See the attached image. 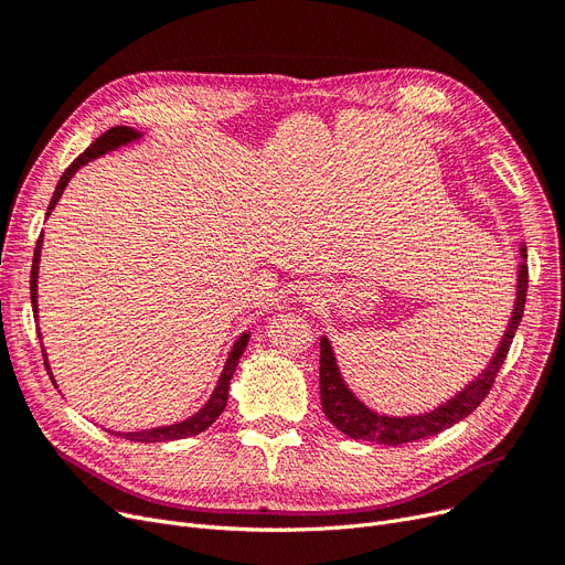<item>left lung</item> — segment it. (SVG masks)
Returning a JSON list of instances; mask_svg holds the SVG:
<instances>
[{
    "mask_svg": "<svg viewBox=\"0 0 565 565\" xmlns=\"http://www.w3.org/2000/svg\"><path fill=\"white\" fill-rule=\"evenodd\" d=\"M522 262L518 266V285H515V303L510 312L508 327L499 340L497 352L492 354L490 363L480 370L478 377L469 382L462 391L455 393L444 405L435 407L425 414L412 416H388L370 409L363 399L354 395V391L347 386L342 372L338 367V359L333 352V344L327 335L319 340V395H321V409L327 418L352 439L361 441H377L386 446H402L412 444L425 437H435L450 425L467 418L486 395L490 393L497 374L508 356V349L513 344L515 331L522 321L524 301H526V287H529V271H526V246H520Z\"/></svg>",
    "mask_w": 565,
    "mask_h": 565,
    "instance_id": "1",
    "label": "left lung"
}]
</instances>
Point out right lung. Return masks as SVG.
I'll use <instances>...</instances> for the list:
<instances>
[{"instance_id":"add662e5","label":"right lung","mask_w":565,"mask_h":565,"mask_svg":"<svg viewBox=\"0 0 565 565\" xmlns=\"http://www.w3.org/2000/svg\"><path fill=\"white\" fill-rule=\"evenodd\" d=\"M140 138H142V132L136 130V128H130V126H115V128H110V130H105L103 136H100L92 147H87L85 153H79V156L73 160V163L68 166V170L62 174V179H60V183H57V188H55V195H52V200H50V206H47L45 216H50L52 209L57 206V202H60L62 193L66 191V185H68L71 177H73L79 168L87 166L89 160H94V158H98V156H105L107 151H115V149L126 147V145H130V142H138ZM41 248H43V234H41L39 241H36L34 262H32V280H30L32 308H34V317H36V319H39V262H41ZM39 338H41V331H39ZM248 340H250V331L241 333V335L236 338V342L232 344L230 354H227V361H225V365H223V372H221L216 388H213L211 397L206 399V405H204L198 414H193L191 418H185V420H181V423L160 425V427H151V429H140V433H119V437H124V439H128V441L156 444V441H177V439H185V437H193V435L204 433V429H206L209 425L216 423V418H218V416L223 414V409L227 407V395H230L232 374H234V370H236V365H238V359L244 356V352H246ZM41 349H43L45 370H47V374H50L52 384H55V377H52V370H50V363H47L45 347L41 344ZM55 386H57V384H55Z\"/></svg>"}]
</instances>
